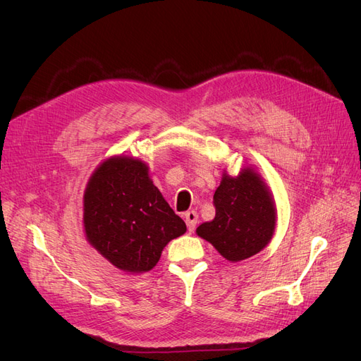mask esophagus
I'll list each match as a JSON object with an SVG mask.
<instances>
[{"label": "esophagus", "instance_id": "34e87169", "mask_svg": "<svg viewBox=\"0 0 361 361\" xmlns=\"http://www.w3.org/2000/svg\"><path fill=\"white\" fill-rule=\"evenodd\" d=\"M197 220H199V214L195 211H188L185 214V221H187V227L188 232L192 233L195 231V226H197Z\"/></svg>", "mask_w": 361, "mask_h": 361}]
</instances>
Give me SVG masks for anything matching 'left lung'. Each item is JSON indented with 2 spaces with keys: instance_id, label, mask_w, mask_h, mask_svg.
Listing matches in <instances>:
<instances>
[{
  "instance_id": "obj_1",
  "label": "left lung",
  "mask_w": 361,
  "mask_h": 361,
  "mask_svg": "<svg viewBox=\"0 0 361 361\" xmlns=\"http://www.w3.org/2000/svg\"><path fill=\"white\" fill-rule=\"evenodd\" d=\"M214 220L200 224L195 232L227 260L257 255L274 235L276 206L253 169H244L236 178L224 173L214 194Z\"/></svg>"
}]
</instances>
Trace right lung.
<instances>
[{"label": "right lung", "mask_w": 361, "mask_h": 361, "mask_svg": "<svg viewBox=\"0 0 361 361\" xmlns=\"http://www.w3.org/2000/svg\"><path fill=\"white\" fill-rule=\"evenodd\" d=\"M84 228L89 243L126 272H147L171 239L187 232L183 220L164 200L143 161L114 157L104 161L84 192Z\"/></svg>", "instance_id": "1"}]
</instances>
